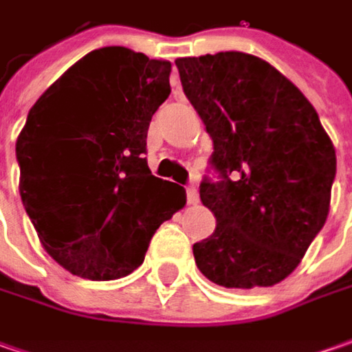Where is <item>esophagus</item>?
I'll use <instances>...</instances> for the list:
<instances>
[{
	"instance_id": "obj_1",
	"label": "esophagus",
	"mask_w": 352,
	"mask_h": 352,
	"mask_svg": "<svg viewBox=\"0 0 352 352\" xmlns=\"http://www.w3.org/2000/svg\"><path fill=\"white\" fill-rule=\"evenodd\" d=\"M187 202L188 204H197L199 202V190L195 185H188L187 187Z\"/></svg>"
}]
</instances>
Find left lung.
<instances>
[{
	"mask_svg": "<svg viewBox=\"0 0 352 352\" xmlns=\"http://www.w3.org/2000/svg\"><path fill=\"white\" fill-rule=\"evenodd\" d=\"M175 66L218 171V181L200 183L216 230L192 245L197 267L226 288L276 285L327 220L333 144L304 93L257 56L218 52Z\"/></svg>",
	"mask_w": 352,
	"mask_h": 352,
	"instance_id": "8db88e82",
	"label": "left lung"
}]
</instances>
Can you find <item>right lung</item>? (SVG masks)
Instances as JSON below:
<instances>
[{
    "instance_id": "obj_1",
    "label": "right lung",
    "mask_w": 352,
    "mask_h": 352,
    "mask_svg": "<svg viewBox=\"0 0 352 352\" xmlns=\"http://www.w3.org/2000/svg\"><path fill=\"white\" fill-rule=\"evenodd\" d=\"M171 62L107 46L32 104L15 152L19 192L52 259L89 280H115L144 263L155 230L187 202L153 177L146 138L169 97Z\"/></svg>"
}]
</instances>
